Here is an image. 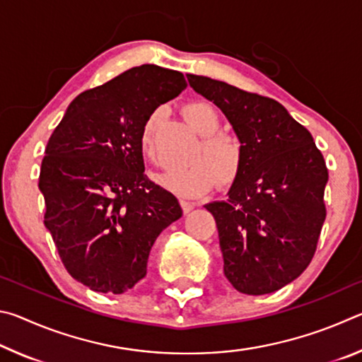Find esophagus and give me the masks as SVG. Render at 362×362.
Instances as JSON below:
<instances>
[{"mask_svg": "<svg viewBox=\"0 0 362 362\" xmlns=\"http://www.w3.org/2000/svg\"><path fill=\"white\" fill-rule=\"evenodd\" d=\"M180 206H182V211L185 212V214H188L194 207V204L192 203V201H187V199H180Z\"/></svg>", "mask_w": 362, "mask_h": 362, "instance_id": "esophagus-1", "label": "esophagus"}]
</instances>
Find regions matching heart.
<instances>
[{
	"mask_svg": "<svg viewBox=\"0 0 362 362\" xmlns=\"http://www.w3.org/2000/svg\"><path fill=\"white\" fill-rule=\"evenodd\" d=\"M185 115L203 137L193 155V164L180 170L163 174L158 182L179 196H199L216 187L217 180L228 183L238 175L243 163V144L228 132H217L220 115L211 103L194 100L185 105ZM158 113H151L140 132V150L146 158L155 155V131Z\"/></svg>",
	"mask_w": 362,
	"mask_h": 362,
	"instance_id": "b5f03b06",
	"label": "heart"
}]
</instances>
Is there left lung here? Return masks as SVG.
<instances>
[{"label": "left lung", "instance_id": "obj_1", "mask_svg": "<svg viewBox=\"0 0 362 362\" xmlns=\"http://www.w3.org/2000/svg\"><path fill=\"white\" fill-rule=\"evenodd\" d=\"M187 78L222 110L243 144L228 198L206 206L217 223L225 276L247 296L278 291L316 252L329 179L322 153L279 102L207 76Z\"/></svg>", "mask_w": 362, "mask_h": 362}]
</instances>
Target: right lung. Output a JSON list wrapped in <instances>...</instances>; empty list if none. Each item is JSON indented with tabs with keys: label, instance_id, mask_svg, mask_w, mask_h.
I'll list each match as a JSON object with an SVG mask.
<instances>
[{
	"label": "right lung",
	"instance_id": "1",
	"mask_svg": "<svg viewBox=\"0 0 362 362\" xmlns=\"http://www.w3.org/2000/svg\"><path fill=\"white\" fill-rule=\"evenodd\" d=\"M187 88L180 71L140 65L70 103L41 163L45 225L78 283L124 293L146 274L153 243L182 217L179 201L145 175L144 122Z\"/></svg>",
	"mask_w": 362,
	"mask_h": 362
}]
</instances>
